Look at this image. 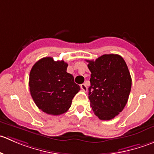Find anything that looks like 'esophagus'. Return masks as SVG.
Segmentation results:
<instances>
[{"mask_svg":"<svg viewBox=\"0 0 154 154\" xmlns=\"http://www.w3.org/2000/svg\"><path fill=\"white\" fill-rule=\"evenodd\" d=\"M80 88H81V89L83 90V91H87V86L85 83H83V84L80 85Z\"/></svg>","mask_w":154,"mask_h":154,"instance_id":"esophagus-1","label":"esophagus"}]
</instances>
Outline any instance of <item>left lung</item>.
<instances>
[{
	"label": "left lung",
	"mask_w": 154,
	"mask_h": 154,
	"mask_svg": "<svg viewBox=\"0 0 154 154\" xmlns=\"http://www.w3.org/2000/svg\"><path fill=\"white\" fill-rule=\"evenodd\" d=\"M86 62L91 73L88 99L93 112L100 120H111L124 109L130 95L132 79L127 64L118 54Z\"/></svg>",
	"instance_id": "1"
}]
</instances>
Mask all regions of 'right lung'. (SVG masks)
<instances>
[{
    "instance_id": "right-lung-1",
    "label": "right lung",
    "mask_w": 154,
    "mask_h": 154,
    "mask_svg": "<svg viewBox=\"0 0 154 154\" xmlns=\"http://www.w3.org/2000/svg\"><path fill=\"white\" fill-rule=\"evenodd\" d=\"M63 60L45 57L35 63L29 77L30 94L35 105L44 112L59 116L71 107L73 97L80 87L67 71Z\"/></svg>"
}]
</instances>
